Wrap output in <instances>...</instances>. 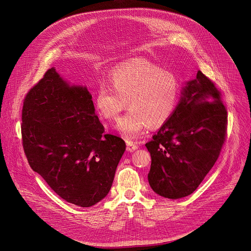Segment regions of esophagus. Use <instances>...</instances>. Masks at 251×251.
Returning <instances> with one entry per match:
<instances>
[{
	"instance_id": "esophagus-1",
	"label": "esophagus",
	"mask_w": 251,
	"mask_h": 251,
	"mask_svg": "<svg viewBox=\"0 0 251 251\" xmlns=\"http://www.w3.org/2000/svg\"><path fill=\"white\" fill-rule=\"evenodd\" d=\"M126 144H127V151L132 152V151H136L138 149L137 144L135 142H133L132 140H127Z\"/></svg>"
}]
</instances>
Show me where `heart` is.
<instances>
[{
  "label": "heart",
  "instance_id": "b5f03b06",
  "mask_svg": "<svg viewBox=\"0 0 251 251\" xmlns=\"http://www.w3.org/2000/svg\"><path fill=\"white\" fill-rule=\"evenodd\" d=\"M110 85L100 84L94 102L100 118L115 121L122 111H130L116 125L125 139H135L150 125L160 128L172 117L179 100L180 81L171 70L147 60L126 62L112 71Z\"/></svg>",
  "mask_w": 251,
  "mask_h": 251
}]
</instances>
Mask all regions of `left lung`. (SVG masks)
<instances>
[{
    "instance_id": "1",
    "label": "left lung",
    "mask_w": 251,
    "mask_h": 251,
    "mask_svg": "<svg viewBox=\"0 0 251 251\" xmlns=\"http://www.w3.org/2000/svg\"><path fill=\"white\" fill-rule=\"evenodd\" d=\"M227 111L214 82L199 71L185 82L180 100L146 144L151 165L150 186L166 199L190 195L218 160L225 141Z\"/></svg>"
}]
</instances>
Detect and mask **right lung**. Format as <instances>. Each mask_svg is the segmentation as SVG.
<instances>
[{
    "instance_id": "add662e5",
    "label": "right lung",
    "mask_w": 251,
    "mask_h": 251,
    "mask_svg": "<svg viewBox=\"0 0 251 251\" xmlns=\"http://www.w3.org/2000/svg\"><path fill=\"white\" fill-rule=\"evenodd\" d=\"M86 86L71 85L49 69L22 109L24 152L34 172L61 199L89 207L108 195L126 150L104 129Z\"/></svg>"
}]
</instances>
